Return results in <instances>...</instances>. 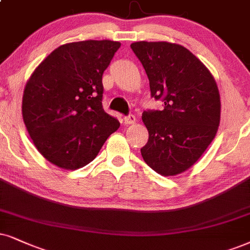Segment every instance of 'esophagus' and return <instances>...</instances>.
I'll list each match as a JSON object with an SVG mask.
<instances>
[{
    "label": "esophagus",
    "mask_w": 250,
    "mask_h": 250,
    "mask_svg": "<svg viewBox=\"0 0 250 250\" xmlns=\"http://www.w3.org/2000/svg\"><path fill=\"white\" fill-rule=\"evenodd\" d=\"M123 121H125V125H134V123L136 122V118H135V115L130 114V115L125 116V118L123 119Z\"/></svg>",
    "instance_id": "1"
}]
</instances>
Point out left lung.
Listing matches in <instances>:
<instances>
[{
  "instance_id": "1",
  "label": "left lung",
  "mask_w": 250,
  "mask_h": 250,
  "mask_svg": "<svg viewBox=\"0 0 250 250\" xmlns=\"http://www.w3.org/2000/svg\"><path fill=\"white\" fill-rule=\"evenodd\" d=\"M163 110L142 115L148 141L142 157L158 174H180L194 165L217 134L220 96L216 81L190 50L166 41L130 45Z\"/></svg>"
}]
</instances>
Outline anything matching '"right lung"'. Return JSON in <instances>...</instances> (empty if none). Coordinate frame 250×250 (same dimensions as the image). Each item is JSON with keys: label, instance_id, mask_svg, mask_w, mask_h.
Masks as SVG:
<instances>
[{"label": "right lung", "instance_id": "1", "mask_svg": "<svg viewBox=\"0 0 250 250\" xmlns=\"http://www.w3.org/2000/svg\"><path fill=\"white\" fill-rule=\"evenodd\" d=\"M121 43L85 40L62 45L38 65L24 88L28 135L48 162L64 169L91 163L120 122L103 108V74Z\"/></svg>", "mask_w": 250, "mask_h": 250}]
</instances>
